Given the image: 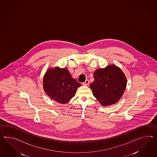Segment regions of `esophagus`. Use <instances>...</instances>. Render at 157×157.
I'll list each match as a JSON object with an SVG mask.
<instances>
[{"label": "esophagus", "mask_w": 157, "mask_h": 157, "mask_svg": "<svg viewBox=\"0 0 157 157\" xmlns=\"http://www.w3.org/2000/svg\"><path fill=\"white\" fill-rule=\"evenodd\" d=\"M82 84L85 85V86H87V85H88L89 84V81L88 80H86L84 82H83V83H82Z\"/></svg>", "instance_id": "34e87169"}]
</instances>
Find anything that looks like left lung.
<instances>
[{
	"label": "left lung",
	"mask_w": 157,
	"mask_h": 157,
	"mask_svg": "<svg viewBox=\"0 0 157 157\" xmlns=\"http://www.w3.org/2000/svg\"><path fill=\"white\" fill-rule=\"evenodd\" d=\"M94 81L90 85L93 96L103 106L115 104L121 98L127 84L124 73L116 65H109L94 72Z\"/></svg>",
	"instance_id": "left-lung-1"
}]
</instances>
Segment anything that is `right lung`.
<instances>
[{
    "mask_svg": "<svg viewBox=\"0 0 157 157\" xmlns=\"http://www.w3.org/2000/svg\"><path fill=\"white\" fill-rule=\"evenodd\" d=\"M80 83L72 78L67 68H49L43 77V89L52 100L66 104L75 96Z\"/></svg>",
    "mask_w": 157,
    "mask_h": 157,
    "instance_id": "right-lung-1",
    "label": "right lung"
}]
</instances>
